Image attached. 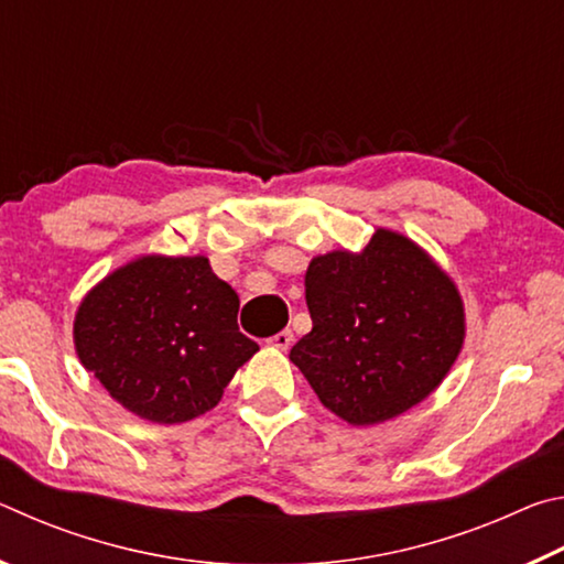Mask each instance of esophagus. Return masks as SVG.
I'll use <instances>...</instances> for the list:
<instances>
[{"label":"esophagus","mask_w":564,"mask_h":564,"mask_svg":"<svg viewBox=\"0 0 564 564\" xmlns=\"http://www.w3.org/2000/svg\"><path fill=\"white\" fill-rule=\"evenodd\" d=\"M265 343H269V346H273V348H279V350H289L291 343H293V333L281 330V333H275V336H271Z\"/></svg>","instance_id":"34e87169"}]
</instances>
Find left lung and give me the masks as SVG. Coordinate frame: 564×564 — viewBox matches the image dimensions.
Listing matches in <instances>:
<instances>
[{
  "label": "left lung",
  "instance_id": "left-lung-1",
  "mask_svg": "<svg viewBox=\"0 0 564 564\" xmlns=\"http://www.w3.org/2000/svg\"><path fill=\"white\" fill-rule=\"evenodd\" d=\"M313 328L291 348L313 393L348 425H380L433 395L465 343V303L423 246L376 228L360 251L305 271Z\"/></svg>",
  "mask_w": 564,
  "mask_h": 564
}]
</instances>
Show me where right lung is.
Listing matches in <instances>:
<instances>
[{"label":"right lung","instance_id":"right-lung-1","mask_svg":"<svg viewBox=\"0 0 564 564\" xmlns=\"http://www.w3.org/2000/svg\"><path fill=\"white\" fill-rule=\"evenodd\" d=\"M238 293L206 256L144 253L84 295L74 350L141 420L186 423L218 405L259 343L238 330Z\"/></svg>","mask_w":564,"mask_h":564}]
</instances>
